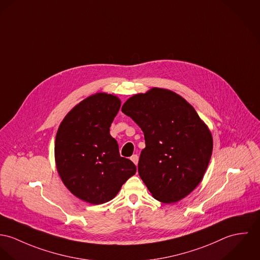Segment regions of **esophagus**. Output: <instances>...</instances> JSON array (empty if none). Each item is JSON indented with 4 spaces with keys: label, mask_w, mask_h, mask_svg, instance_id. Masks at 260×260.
Returning <instances> with one entry per match:
<instances>
[{
    "label": "esophagus",
    "mask_w": 260,
    "mask_h": 260,
    "mask_svg": "<svg viewBox=\"0 0 260 260\" xmlns=\"http://www.w3.org/2000/svg\"><path fill=\"white\" fill-rule=\"evenodd\" d=\"M131 159H132V161H133L136 166H138V162H139V155H138V154H134V155H132Z\"/></svg>",
    "instance_id": "1"
}]
</instances>
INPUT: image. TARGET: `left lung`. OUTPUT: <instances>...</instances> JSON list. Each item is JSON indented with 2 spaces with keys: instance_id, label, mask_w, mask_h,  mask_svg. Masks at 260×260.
Instances as JSON below:
<instances>
[{
  "instance_id": "left-lung-1",
  "label": "left lung",
  "mask_w": 260,
  "mask_h": 260,
  "mask_svg": "<svg viewBox=\"0 0 260 260\" xmlns=\"http://www.w3.org/2000/svg\"><path fill=\"white\" fill-rule=\"evenodd\" d=\"M121 112L144 132L139 174L158 202L173 203L202 181L212 153L207 125L183 98L152 87L129 98Z\"/></svg>"
}]
</instances>
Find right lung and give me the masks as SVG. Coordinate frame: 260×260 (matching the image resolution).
I'll return each mask as SVG.
<instances>
[{"label": "right lung", "instance_id": "obj_1", "mask_svg": "<svg viewBox=\"0 0 260 260\" xmlns=\"http://www.w3.org/2000/svg\"><path fill=\"white\" fill-rule=\"evenodd\" d=\"M120 100L99 92L81 102L62 119L55 143L58 174L67 188L91 204L112 201L136 172L132 160L121 157L110 135Z\"/></svg>", "mask_w": 260, "mask_h": 260}]
</instances>
